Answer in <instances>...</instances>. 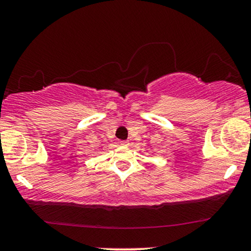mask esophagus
<instances>
[{"mask_svg":"<svg viewBox=\"0 0 251 251\" xmlns=\"http://www.w3.org/2000/svg\"><path fill=\"white\" fill-rule=\"evenodd\" d=\"M120 144H122L123 146H128V140H122V142H120Z\"/></svg>","mask_w":251,"mask_h":251,"instance_id":"34e87169","label":"esophagus"}]
</instances>
